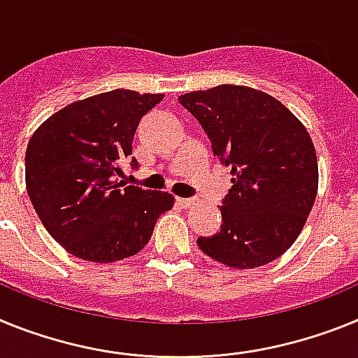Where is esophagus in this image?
<instances>
[{
  "instance_id": "obj_1",
  "label": "esophagus",
  "mask_w": 358,
  "mask_h": 358,
  "mask_svg": "<svg viewBox=\"0 0 358 358\" xmlns=\"http://www.w3.org/2000/svg\"><path fill=\"white\" fill-rule=\"evenodd\" d=\"M176 201L182 205L183 209H191L192 205H196V200H194V198H178Z\"/></svg>"
}]
</instances>
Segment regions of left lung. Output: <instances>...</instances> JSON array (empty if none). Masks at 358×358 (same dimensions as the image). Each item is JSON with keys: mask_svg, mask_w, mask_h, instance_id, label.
<instances>
[{"mask_svg": "<svg viewBox=\"0 0 358 358\" xmlns=\"http://www.w3.org/2000/svg\"><path fill=\"white\" fill-rule=\"evenodd\" d=\"M231 166L222 231L198 247L231 268H256L294 245L313 207L319 167L301 120L278 99L248 86L220 85L178 97Z\"/></svg>", "mask_w": 358, "mask_h": 358, "instance_id": "8db88e82", "label": "left lung"}]
</instances>
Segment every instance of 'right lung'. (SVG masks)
<instances>
[{"label": "right lung", "instance_id": "right-lung-1", "mask_svg": "<svg viewBox=\"0 0 358 358\" xmlns=\"http://www.w3.org/2000/svg\"><path fill=\"white\" fill-rule=\"evenodd\" d=\"M162 93L113 90L77 101L37 127L27 148L24 180L37 216L71 256L113 263L148 245L169 192L145 191L117 180L131 155L142 115ZM131 166L138 162L131 158Z\"/></svg>", "mask_w": 358, "mask_h": 358}]
</instances>
